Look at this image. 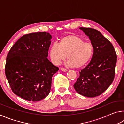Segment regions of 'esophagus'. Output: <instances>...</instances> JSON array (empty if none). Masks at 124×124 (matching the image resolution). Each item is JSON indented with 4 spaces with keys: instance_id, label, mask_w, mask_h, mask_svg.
Listing matches in <instances>:
<instances>
[{
    "instance_id": "1",
    "label": "esophagus",
    "mask_w": 124,
    "mask_h": 124,
    "mask_svg": "<svg viewBox=\"0 0 124 124\" xmlns=\"http://www.w3.org/2000/svg\"><path fill=\"white\" fill-rule=\"evenodd\" d=\"M61 70L62 72H67V70H66V69H65L64 68H61Z\"/></svg>"
}]
</instances>
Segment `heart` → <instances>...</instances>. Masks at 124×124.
Listing matches in <instances>:
<instances>
[{
    "label": "heart",
    "mask_w": 124,
    "mask_h": 124,
    "mask_svg": "<svg viewBox=\"0 0 124 124\" xmlns=\"http://www.w3.org/2000/svg\"><path fill=\"white\" fill-rule=\"evenodd\" d=\"M49 54L51 61L59 64L67 59L70 67L80 68L84 66L91 60L93 54V46L90 42L77 35H67L60 39L58 44L54 43L50 48Z\"/></svg>",
    "instance_id": "1"
}]
</instances>
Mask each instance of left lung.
<instances>
[{
  "mask_svg": "<svg viewBox=\"0 0 124 124\" xmlns=\"http://www.w3.org/2000/svg\"><path fill=\"white\" fill-rule=\"evenodd\" d=\"M93 46L90 63L80 72L74 88L80 95L95 97L108 89L114 79L116 54L113 45L95 29L80 27Z\"/></svg>",
  "mask_w": 124,
  "mask_h": 124,
  "instance_id": "8db88e82",
  "label": "left lung"
}]
</instances>
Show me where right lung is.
<instances>
[{"label": "right lung", "mask_w": 124, "mask_h": 124, "mask_svg": "<svg viewBox=\"0 0 124 124\" xmlns=\"http://www.w3.org/2000/svg\"><path fill=\"white\" fill-rule=\"evenodd\" d=\"M51 38L45 32L30 33L21 37L10 50L5 72L17 96L37 102L49 94L52 77L59 70L47 58Z\"/></svg>", "instance_id": "right-lung-1"}]
</instances>
